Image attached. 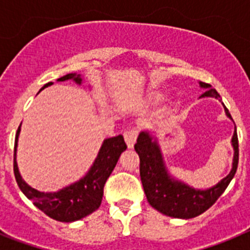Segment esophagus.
<instances>
[{"mask_svg": "<svg viewBox=\"0 0 250 250\" xmlns=\"http://www.w3.org/2000/svg\"><path fill=\"white\" fill-rule=\"evenodd\" d=\"M136 136H138V131H136L135 129L126 130V131L124 132V139H125V143H126L129 149H132V147H134V144H135L136 141Z\"/></svg>", "mask_w": 250, "mask_h": 250, "instance_id": "1", "label": "esophagus"}]
</instances>
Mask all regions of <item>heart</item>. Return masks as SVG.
Returning a JSON list of instances; mask_svg holds the SVG:
<instances>
[{
	"mask_svg": "<svg viewBox=\"0 0 250 250\" xmlns=\"http://www.w3.org/2000/svg\"><path fill=\"white\" fill-rule=\"evenodd\" d=\"M161 96H163V94H161V92H152L151 94V98H154V99H160Z\"/></svg>",
	"mask_w": 250,
	"mask_h": 250,
	"instance_id": "1",
	"label": "heart"
}]
</instances>
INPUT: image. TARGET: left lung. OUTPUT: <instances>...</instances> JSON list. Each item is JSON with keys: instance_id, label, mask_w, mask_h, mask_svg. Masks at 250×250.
Listing matches in <instances>:
<instances>
[{"instance_id": "8db88e82", "label": "left lung", "mask_w": 250, "mask_h": 250, "mask_svg": "<svg viewBox=\"0 0 250 250\" xmlns=\"http://www.w3.org/2000/svg\"><path fill=\"white\" fill-rule=\"evenodd\" d=\"M199 85L202 89L207 90L200 99L220 98L216 90L211 89V85L205 83H199ZM223 106L225 115L233 120L224 104ZM231 146L234 155L230 173L213 187L208 189H195L170 174L158 139L149 130H143L139 134L134 147L140 158V178L149 204L161 214L179 219H190L204 213L224 193L237 173L239 160L237 127L234 129Z\"/></svg>"}]
</instances>
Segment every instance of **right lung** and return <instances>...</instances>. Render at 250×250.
<instances>
[{"instance_id": "1", "label": "right lung", "mask_w": 250, "mask_h": 250, "mask_svg": "<svg viewBox=\"0 0 250 250\" xmlns=\"http://www.w3.org/2000/svg\"><path fill=\"white\" fill-rule=\"evenodd\" d=\"M67 80H72L77 85H81L83 83V79L80 74H67L57 79V81ZM50 85H52V83H46L40 91H42L45 87ZM20 131H21V125L19 126L16 139H15L13 171H15V178L22 193L25 194L28 199L32 200L35 207L39 208L40 210H42L46 215L59 222H76L94 213L100 207L101 200H103L104 185L106 180L112 173L121 152L126 150V144L124 141L123 135L105 139L103 141L98 156L83 178L60 190L45 193V191L36 190L30 187L20 174L16 161Z\"/></svg>"}]
</instances>
